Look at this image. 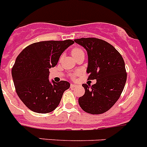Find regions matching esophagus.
Listing matches in <instances>:
<instances>
[{"instance_id":"34e87169","label":"esophagus","mask_w":147,"mask_h":147,"mask_svg":"<svg viewBox=\"0 0 147 147\" xmlns=\"http://www.w3.org/2000/svg\"><path fill=\"white\" fill-rule=\"evenodd\" d=\"M75 87H76V85L75 84H72V83H71V85H70V88H74Z\"/></svg>"}]
</instances>
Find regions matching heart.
Segmentation results:
<instances>
[{
	"label": "heart",
	"instance_id": "obj_1",
	"mask_svg": "<svg viewBox=\"0 0 147 147\" xmlns=\"http://www.w3.org/2000/svg\"><path fill=\"white\" fill-rule=\"evenodd\" d=\"M80 53H83V51H82V49H78V48H75V49H73L72 51V55L73 56V57L76 55L79 54Z\"/></svg>",
	"mask_w": 147,
	"mask_h": 147
}]
</instances>
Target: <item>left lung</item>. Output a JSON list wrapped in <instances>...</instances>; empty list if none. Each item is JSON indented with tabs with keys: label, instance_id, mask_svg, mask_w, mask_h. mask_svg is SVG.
I'll return each instance as SVG.
<instances>
[{
	"label": "left lung",
	"instance_id": "8db88e82",
	"mask_svg": "<svg viewBox=\"0 0 147 147\" xmlns=\"http://www.w3.org/2000/svg\"><path fill=\"white\" fill-rule=\"evenodd\" d=\"M88 53V80L95 84H83L85 94L78 102L86 112L99 115L109 110L118 100L127 80L124 60L114 46L95 38L74 40Z\"/></svg>",
	"mask_w": 147,
	"mask_h": 147
}]
</instances>
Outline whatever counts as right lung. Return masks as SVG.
I'll list each match as a JSON object with an SVG mask.
<instances>
[{
	"instance_id": "1",
	"label": "right lung",
	"mask_w": 147,
	"mask_h": 147,
	"mask_svg": "<svg viewBox=\"0 0 147 147\" xmlns=\"http://www.w3.org/2000/svg\"><path fill=\"white\" fill-rule=\"evenodd\" d=\"M72 40H48L27 46L18 55L11 69L16 94L25 106L38 113H49L59 105L69 82L49 80V69L61 53L74 43Z\"/></svg>"
}]
</instances>
